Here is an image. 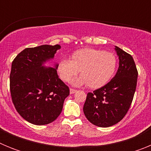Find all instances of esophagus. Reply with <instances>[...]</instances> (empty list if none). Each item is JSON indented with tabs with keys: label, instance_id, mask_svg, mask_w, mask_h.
<instances>
[{
	"label": "esophagus",
	"instance_id": "esophagus-1",
	"mask_svg": "<svg viewBox=\"0 0 151 151\" xmlns=\"http://www.w3.org/2000/svg\"><path fill=\"white\" fill-rule=\"evenodd\" d=\"M77 91L76 90H75V89H73V88H70L69 89V92H70V94H74V93H76V92Z\"/></svg>",
	"mask_w": 151,
	"mask_h": 151
}]
</instances>
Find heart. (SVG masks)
<instances>
[{
	"label": "heart",
	"mask_w": 151,
	"mask_h": 151,
	"mask_svg": "<svg viewBox=\"0 0 151 151\" xmlns=\"http://www.w3.org/2000/svg\"><path fill=\"white\" fill-rule=\"evenodd\" d=\"M117 58L113 53L94 48H85L74 52L72 60L63 59L58 64L60 77L68 82L80 71L81 76L74 78L71 84L75 86L88 85L97 88L106 85L114 75Z\"/></svg>",
	"instance_id": "1"
}]
</instances>
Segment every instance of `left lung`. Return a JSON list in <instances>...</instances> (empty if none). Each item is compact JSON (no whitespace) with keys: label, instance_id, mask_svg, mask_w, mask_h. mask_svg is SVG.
<instances>
[{"label":"left lung","instance_id":"8db88e82","mask_svg":"<svg viewBox=\"0 0 151 151\" xmlns=\"http://www.w3.org/2000/svg\"><path fill=\"white\" fill-rule=\"evenodd\" d=\"M119 68L110 82L88 93L83 111L88 120L98 127L118 123L127 113L135 92L138 71L133 57L115 46Z\"/></svg>","mask_w":151,"mask_h":151}]
</instances>
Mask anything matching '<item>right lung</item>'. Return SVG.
<instances>
[{"instance_id":"1","label":"right lung","mask_w":151,"mask_h":151,"mask_svg":"<svg viewBox=\"0 0 151 151\" xmlns=\"http://www.w3.org/2000/svg\"><path fill=\"white\" fill-rule=\"evenodd\" d=\"M60 45L24 49L12 63L10 88L19 114L34 125L54 122L61 113L69 89L57 75L58 63L52 62ZM51 63L52 67L45 64Z\"/></svg>"}]
</instances>
